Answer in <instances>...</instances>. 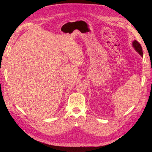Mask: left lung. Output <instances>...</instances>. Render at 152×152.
Returning a JSON list of instances; mask_svg holds the SVG:
<instances>
[{"label":"left lung","instance_id":"obj_1","mask_svg":"<svg viewBox=\"0 0 152 152\" xmlns=\"http://www.w3.org/2000/svg\"><path fill=\"white\" fill-rule=\"evenodd\" d=\"M132 46L135 49L137 53H138L141 56H142V50L140 44L136 40H134L132 42Z\"/></svg>","mask_w":152,"mask_h":152}]
</instances>
